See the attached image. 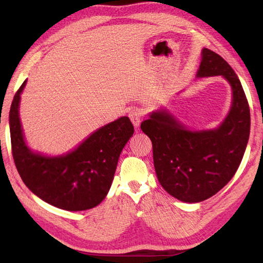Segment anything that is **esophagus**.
I'll use <instances>...</instances> for the list:
<instances>
[{"label":"esophagus","instance_id":"esophagus-1","mask_svg":"<svg viewBox=\"0 0 263 263\" xmlns=\"http://www.w3.org/2000/svg\"><path fill=\"white\" fill-rule=\"evenodd\" d=\"M128 116H129V118H130V121H132V123L134 124V126H135V128H138V127L140 126V122H141V112L139 109H132L130 112L128 113Z\"/></svg>","mask_w":263,"mask_h":263}]
</instances>
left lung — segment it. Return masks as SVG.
Masks as SVG:
<instances>
[{"label": "left lung", "instance_id": "1", "mask_svg": "<svg viewBox=\"0 0 263 263\" xmlns=\"http://www.w3.org/2000/svg\"><path fill=\"white\" fill-rule=\"evenodd\" d=\"M201 55L196 78L220 76L232 89V104L224 121L215 128L191 129L168 108L160 107L150 112L140 126L153 142L159 182L170 195L185 203L208 200L232 180L250 134L248 101L235 71L208 48Z\"/></svg>", "mask_w": 263, "mask_h": 263}]
</instances>
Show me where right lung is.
<instances>
[{"mask_svg": "<svg viewBox=\"0 0 263 263\" xmlns=\"http://www.w3.org/2000/svg\"><path fill=\"white\" fill-rule=\"evenodd\" d=\"M23 82L10 110V133L15 165L25 185L44 202L65 211L98 206L112 185L119 156L134 134L127 116L100 127L66 154L49 156L27 145L20 118Z\"/></svg>", "mask_w": 263, "mask_h": 263, "instance_id": "obj_1", "label": "right lung"}]
</instances>
